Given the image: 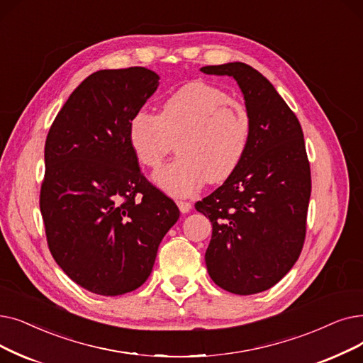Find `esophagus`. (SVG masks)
<instances>
[{"label": "esophagus", "mask_w": 363, "mask_h": 363, "mask_svg": "<svg viewBox=\"0 0 363 363\" xmlns=\"http://www.w3.org/2000/svg\"><path fill=\"white\" fill-rule=\"evenodd\" d=\"M177 204H178V208H179V211H181L182 213L190 212L191 208H193V204H191L190 201H184V200H178Z\"/></svg>", "instance_id": "1"}]
</instances>
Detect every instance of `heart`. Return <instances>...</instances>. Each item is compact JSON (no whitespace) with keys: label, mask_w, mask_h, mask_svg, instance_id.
<instances>
[{"label":"heart","mask_w":363,"mask_h":363,"mask_svg":"<svg viewBox=\"0 0 363 363\" xmlns=\"http://www.w3.org/2000/svg\"><path fill=\"white\" fill-rule=\"evenodd\" d=\"M250 139V117L230 93L204 82H191L167 96L160 114L136 113L129 140L140 164L160 167L175 148L179 155L155 182L172 196H190L206 182L227 181L240 166Z\"/></svg>","instance_id":"b5f03b06"}]
</instances>
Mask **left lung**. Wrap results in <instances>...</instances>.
<instances>
[{"label": "left lung", "instance_id": "1", "mask_svg": "<svg viewBox=\"0 0 363 363\" xmlns=\"http://www.w3.org/2000/svg\"><path fill=\"white\" fill-rule=\"evenodd\" d=\"M200 71L233 77L250 117L240 166L196 203L212 223L204 259L219 288L258 294L292 269L304 246L311 173L303 129L273 84L252 67L233 62Z\"/></svg>", "mask_w": 363, "mask_h": 363}]
</instances>
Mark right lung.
Masks as SVG:
<instances>
[{
	"instance_id": "right-lung-1",
	"label": "right lung",
	"mask_w": 363,
	"mask_h": 363,
	"mask_svg": "<svg viewBox=\"0 0 363 363\" xmlns=\"http://www.w3.org/2000/svg\"><path fill=\"white\" fill-rule=\"evenodd\" d=\"M143 68L102 69L78 86L45 139L40 211L57 265L84 289L117 296L151 274L179 209L139 169L129 123L159 86Z\"/></svg>"
}]
</instances>
